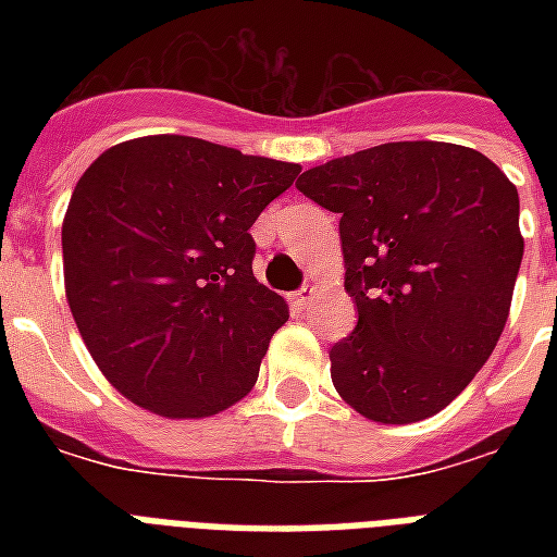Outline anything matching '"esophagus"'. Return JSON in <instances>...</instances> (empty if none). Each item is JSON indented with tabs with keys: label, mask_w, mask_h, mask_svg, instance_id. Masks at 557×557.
I'll use <instances>...</instances> for the list:
<instances>
[{
	"label": "esophagus",
	"mask_w": 557,
	"mask_h": 557,
	"mask_svg": "<svg viewBox=\"0 0 557 557\" xmlns=\"http://www.w3.org/2000/svg\"><path fill=\"white\" fill-rule=\"evenodd\" d=\"M312 295H314L312 288L304 286V288H300V292H295V295H292V304L300 306V309H306V306L312 304Z\"/></svg>",
	"instance_id": "1"
}]
</instances>
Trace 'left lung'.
I'll return each mask as SVG.
<instances>
[{
  "mask_svg": "<svg viewBox=\"0 0 557 557\" xmlns=\"http://www.w3.org/2000/svg\"><path fill=\"white\" fill-rule=\"evenodd\" d=\"M297 190L341 213L358 323L332 384L372 422L448 407L497 347L523 260L518 187L483 152L393 141L326 161Z\"/></svg>",
  "mask_w": 557,
  "mask_h": 557,
  "instance_id": "1",
  "label": "left lung"
}]
</instances>
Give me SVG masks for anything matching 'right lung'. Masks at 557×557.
<instances>
[{"instance_id":"add662e5","label":"right lung","mask_w":557,"mask_h":557,"mask_svg":"<svg viewBox=\"0 0 557 557\" xmlns=\"http://www.w3.org/2000/svg\"><path fill=\"white\" fill-rule=\"evenodd\" d=\"M297 173L187 135L117 144L83 173L63 222L65 295L129 401L199 419L253 387L288 309L253 277L248 227Z\"/></svg>"}]
</instances>
